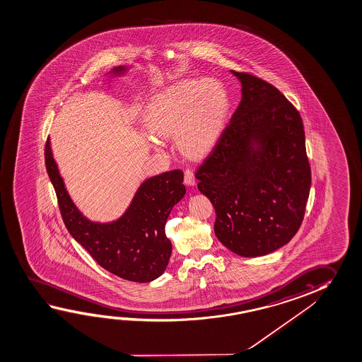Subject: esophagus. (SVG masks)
<instances>
[{
  "mask_svg": "<svg viewBox=\"0 0 362 362\" xmlns=\"http://www.w3.org/2000/svg\"><path fill=\"white\" fill-rule=\"evenodd\" d=\"M184 181L185 184L189 185V186H194L195 185V176H194V173L189 168H186L184 171Z\"/></svg>",
  "mask_w": 362,
  "mask_h": 362,
  "instance_id": "34e87169",
  "label": "esophagus"
}]
</instances>
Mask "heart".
I'll return each instance as SVG.
<instances>
[{
	"label": "heart",
	"mask_w": 362,
	"mask_h": 362,
	"mask_svg": "<svg viewBox=\"0 0 362 362\" xmlns=\"http://www.w3.org/2000/svg\"><path fill=\"white\" fill-rule=\"evenodd\" d=\"M229 94L221 81H180L149 105L147 127L161 139L177 138L181 153L189 158L206 156L224 131L229 113ZM156 151L161 146L151 141Z\"/></svg>",
	"instance_id": "obj_1"
}]
</instances>
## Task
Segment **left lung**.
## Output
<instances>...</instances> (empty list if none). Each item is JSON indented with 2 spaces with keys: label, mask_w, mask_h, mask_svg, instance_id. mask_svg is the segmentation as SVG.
Here are the masks:
<instances>
[{
  "label": "left lung",
  "mask_w": 362,
  "mask_h": 362,
  "mask_svg": "<svg viewBox=\"0 0 362 362\" xmlns=\"http://www.w3.org/2000/svg\"><path fill=\"white\" fill-rule=\"evenodd\" d=\"M241 102L201 163L197 187L215 209V235L241 257L286 245L302 224L310 166L303 122L276 86L231 70Z\"/></svg>",
  "instance_id": "8db88e82"
}]
</instances>
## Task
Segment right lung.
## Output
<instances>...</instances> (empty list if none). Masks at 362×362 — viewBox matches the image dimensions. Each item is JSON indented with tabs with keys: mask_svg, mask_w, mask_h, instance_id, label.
<instances>
[{
	"mask_svg": "<svg viewBox=\"0 0 362 362\" xmlns=\"http://www.w3.org/2000/svg\"><path fill=\"white\" fill-rule=\"evenodd\" d=\"M124 66L113 73L119 74ZM45 166L57 192L60 214L70 235L98 264L127 281L147 283L161 276L173 252L165 231L173 205L184 197V173L173 170L146 180L123 216L108 224L84 218L70 199L54 161L50 141L45 144Z\"/></svg>",
	"mask_w": 362,
	"mask_h": 362,
	"instance_id": "add662e5",
	"label": "right lung"
}]
</instances>
